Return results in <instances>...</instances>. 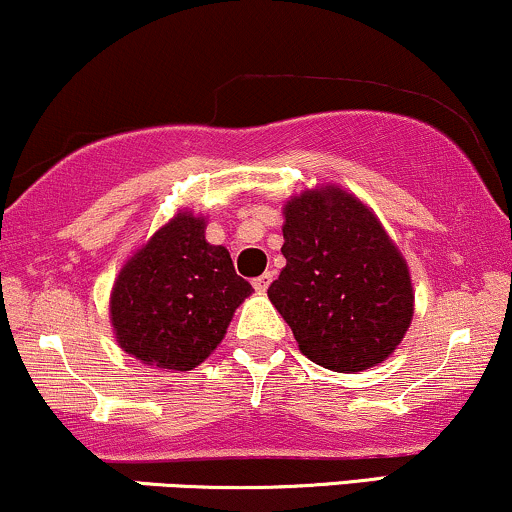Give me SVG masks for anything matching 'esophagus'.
Segmentation results:
<instances>
[{
  "label": "esophagus",
  "instance_id": "1",
  "mask_svg": "<svg viewBox=\"0 0 512 512\" xmlns=\"http://www.w3.org/2000/svg\"><path fill=\"white\" fill-rule=\"evenodd\" d=\"M270 282H273V273H263V275H258V278L254 280V290H256V292H266Z\"/></svg>",
  "mask_w": 512,
  "mask_h": 512
}]
</instances>
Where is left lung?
<instances>
[{"label": "left lung", "instance_id": "8db88e82", "mask_svg": "<svg viewBox=\"0 0 512 512\" xmlns=\"http://www.w3.org/2000/svg\"><path fill=\"white\" fill-rule=\"evenodd\" d=\"M287 266L270 302L311 362L340 374L381 364L412 321L405 258L362 201L328 186L285 206Z\"/></svg>", "mask_w": 512, "mask_h": 512}]
</instances>
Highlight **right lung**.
Wrapping results in <instances>:
<instances>
[{
    "label": "right lung",
    "mask_w": 512,
    "mask_h": 512,
    "mask_svg": "<svg viewBox=\"0 0 512 512\" xmlns=\"http://www.w3.org/2000/svg\"><path fill=\"white\" fill-rule=\"evenodd\" d=\"M206 222L177 215L122 268L112 290V326L124 352L160 369L191 371L251 294L230 251L206 242Z\"/></svg>",
    "instance_id": "add662e5"
}]
</instances>
